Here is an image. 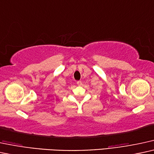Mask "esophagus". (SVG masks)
<instances>
[{
  "label": "esophagus",
  "mask_w": 154,
  "mask_h": 154,
  "mask_svg": "<svg viewBox=\"0 0 154 154\" xmlns=\"http://www.w3.org/2000/svg\"><path fill=\"white\" fill-rule=\"evenodd\" d=\"M77 84L78 85H79V86H80V85H82V81H77Z\"/></svg>",
  "instance_id": "esophagus-1"
}]
</instances>
